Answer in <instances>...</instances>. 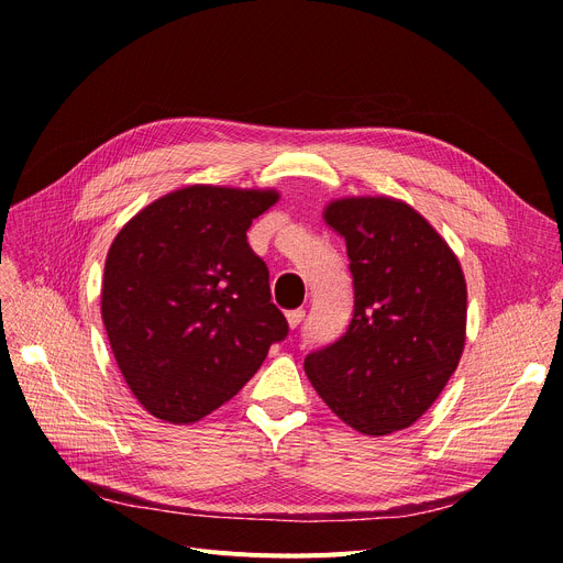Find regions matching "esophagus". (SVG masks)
Returning a JSON list of instances; mask_svg holds the SVG:
<instances>
[{
    "label": "esophagus",
    "instance_id": "obj_1",
    "mask_svg": "<svg viewBox=\"0 0 563 563\" xmlns=\"http://www.w3.org/2000/svg\"><path fill=\"white\" fill-rule=\"evenodd\" d=\"M303 317H306V310H303V308H297V310H289V312H287V323H289V327H291V329H297V327H299V323L303 321Z\"/></svg>",
    "mask_w": 563,
    "mask_h": 563
}]
</instances>
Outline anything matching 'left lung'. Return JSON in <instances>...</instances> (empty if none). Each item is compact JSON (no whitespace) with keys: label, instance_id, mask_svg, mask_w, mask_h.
Returning <instances> with one entry per match:
<instances>
[{"label":"left lung","instance_id":"1","mask_svg":"<svg viewBox=\"0 0 563 563\" xmlns=\"http://www.w3.org/2000/svg\"><path fill=\"white\" fill-rule=\"evenodd\" d=\"M353 278L346 333L306 356L335 416L367 435L418 422L454 374L465 344L467 289L448 242L395 198L333 200Z\"/></svg>","mask_w":563,"mask_h":563}]
</instances>
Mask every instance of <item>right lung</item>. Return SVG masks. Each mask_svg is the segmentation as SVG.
<instances>
[{"mask_svg":"<svg viewBox=\"0 0 563 563\" xmlns=\"http://www.w3.org/2000/svg\"><path fill=\"white\" fill-rule=\"evenodd\" d=\"M276 200L272 189L194 185L151 202L115 234L102 321L125 383L155 418L210 416L287 338L269 269L246 242L253 219Z\"/></svg>","mask_w":563,"mask_h":563,"instance_id":"obj_1","label":"right lung"}]
</instances>
